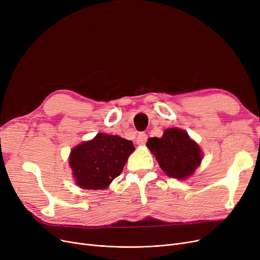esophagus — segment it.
Masks as SVG:
<instances>
[{
  "mask_svg": "<svg viewBox=\"0 0 260 260\" xmlns=\"http://www.w3.org/2000/svg\"><path fill=\"white\" fill-rule=\"evenodd\" d=\"M146 140H148V135L144 134V133H140L138 136H137V138H136V142H137L138 145L145 144Z\"/></svg>",
  "mask_w": 260,
  "mask_h": 260,
  "instance_id": "1",
  "label": "esophagus"
}]
</instances>
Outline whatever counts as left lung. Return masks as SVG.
Returning a JSON list of instances; mask_svg holds the SVG:
<instances>
[{"instance_id": "1", "label": "left lung", "mask_w": 260, "mask_h": 260, "mask_svg": "<svg viewBox=\"0 0 260 260\" xmlns=\"http://www.w3.org/2000/svg\"><path fill=\"white\" fill-rule=\"evenodd\" d=\"M146 146L168 176L182 180L194 173L203 158L199 144L176 127L167 128L161 138H149Z\"/></svg>"}]
</instances>
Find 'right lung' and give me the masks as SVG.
<instances>
[{"label": "right lung", "mask_w": 260, "mask_h": 260, "mask_svg": "<svg viewBox=\"0 0 260 260\" xmlns=\"http://www.w3.org/2000/svg\"><path fill=\"white\" fill-rule=\"evenodd\" d=\"M134 151L131 140L103 133L76 145L69 157L75 184L83 189L107 188L121 174Z\"/></svg>", "instance_id": "right-lung-1"}]
</instances>
